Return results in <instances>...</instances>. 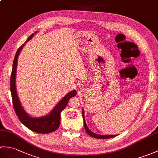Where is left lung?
I'll use <instances>...</instances> for the list:
<instances>
[{
  "label": "left lung",
  "mask_w": 158,
  "mask_h": 158,
  "mask_svg": "<svg viewBox=\"0 0 158 158\" xmlns=\"http://www.w3.org/2000/svg\"><path fill=\"white\" fill-rule=\"evenodd\" d=\"M83 109H82L83 110ZM82 115H83V123H84V127H85V131L87 132V133L89 135H90L92 137H94V138H96V139H110V138H113V137L116 136L117 135H97V134H95L92 132L91 130H90L88 126H87L86 125V123H85V117H84V113H83V111H82Z\"/></svg>",
  "instance_id": "left-lung-1"
}]
</instances>
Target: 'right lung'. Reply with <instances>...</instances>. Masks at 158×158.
<instances>
[{"label":"right lung","instance_id":"1","mask_svg":"<svg viewBox=\"0 0 158 158\" xmlns=\"http://www.w3.org/2000/svg\"><path fill=\"white\" fill-rule=\"evenodd\" d=\"M33 35H34V34L30 36V37L26 42L29 41L32 37ZM23 45L24 44L22 45L21 47L18 49V51H17L13 63V69L11 75V82H10V89H11L13 108H14L15 112L17 114V115H18L20 122L26 127H27L28 129L33 131V132L40 134L51 133L53 132V131L56 130L59 127L60 124V113L65 109L69 100L72 97L76 96L77 92L75 90L70 92L68 94L66 95L60 100L58 105L55 106V108L53 109L52 111L47 116L39 117V118H33V117H30L26 113L24 109H23L21 103L19 102L18 94H17L16 92L15 86L17 63H18V58L19 52L23 48Z\"/></svg>","mask_w":158,"mask_h":158}]
</instances>
